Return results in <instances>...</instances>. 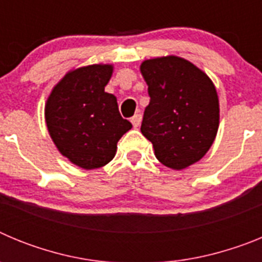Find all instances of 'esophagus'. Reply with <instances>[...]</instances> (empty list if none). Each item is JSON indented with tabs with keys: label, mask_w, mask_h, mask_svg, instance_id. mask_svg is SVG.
Instances as JSON below:
<instances>
[{
	"label": "esophagus",
	"mask_w": 262,
	"mask_h": 262,
	"mask_svg": "<svg viewBox=\"0 0 262 262\" xmlns=\"http://www.w3.org/2000/svg\"><path fill=\"white\" fill-rule=\"evenodd\" d=\"M131 123H133L134 127H139L140 123H142V114H135L133 118H131Z\"/></svg>",
	"instance_id": "34e87169"
}]
</instances>
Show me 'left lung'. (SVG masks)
Instances as JSON below:
<instances>
[{"instance_id":"obj_1","label":"left lung","mask_w":262,"mask_h":262,"mask_svg":"<svg viewBox=\"0 0 262 262\" xmlns=\"http://www.w3.org/2000/svg\"><path fill=\"white\" fill-rule=\"evenodd\" d=\"M140 72L151 98L140 131L154 144L157 160L176 170L200 161L219 127V99L212 81L177 56L145 60Z\"/></svg>"}]
</instances>
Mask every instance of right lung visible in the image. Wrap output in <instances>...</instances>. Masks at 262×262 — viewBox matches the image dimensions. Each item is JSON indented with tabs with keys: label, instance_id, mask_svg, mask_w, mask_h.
Segmentation results:
<instances>
[{
	"label": "right lung",
	"instance_id": "right-lung-1",
	"mask_svg": "<svg viewBox=\"0 0 262 262\" xmlns=\"http://www.w3.org/2000/svg\"><path fill=\"white\" fill-rule=\"evenodd\" d=\"M113 66L94 64L68 72L46 103L48 133L62 156L80 168L106 165L133 124L120 117L115 96L105 86Z\"/></svg>",
	"mask_w": 262,
	"mask_h": 262
}]
</instances>
